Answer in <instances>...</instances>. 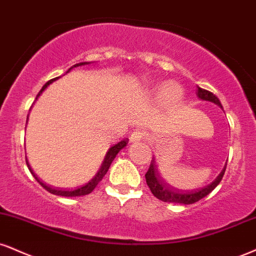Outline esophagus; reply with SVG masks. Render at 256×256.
<instances>
[{"instance_id": "34e87169", "label": "esophagus", "mask_w": 256, "mask_h": 256, "mask_svg": "<svg viewBox=\"0 0 256 256\" xmlns=\"http://www.w3.org/2000/svg\"><path fill=\"white\" fill-rule=\"evenodd\" d=\"M148 138L146 132L144 131H134L130 136V143H136V142L144 140Z\"/></svg>"}]
</instances>
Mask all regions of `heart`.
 <instances>
[{
	"mask_svg": "<svg viewBox=\"0 0 256 256\" xmlns=\"http://www.w3.org/2000/svg\"><path fill=\"white\" fill-rule=\"evenodd\" d=\"M164 100L168 104H176L180 102L182 98V90L175 83H168L164 86ZM158 89H163V86H160Z\"/></svg>",
	"mask_w": 256,
	"mask_h": 256,
	"instance_id": "heart-1",
	"label": "heart"
}]
</instances>
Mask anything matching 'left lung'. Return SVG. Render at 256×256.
Masks as SVG:
<instances>
[{"label":"left lung","instance_id":"obj_1","mask_svg":"<svg viewBox=\"0 0 256 256\" xmlns=\"http://www.w3.org/2000/svg\"><path fill=\"white\" fill-rule=\"evenodd\" d=\"M196 95H198L200 100L210 101V102L216 104L217 106H220V108H223L220 98H218L216 95L212 94L211 92L198 87V93H196ZM226 164L224 166L223 170L220 172V174L218 175V176L214 178L210 184L202 187V190H190V192H178V190H170V187H168L167 184H164V181L162 180L158 172L155 158H152V163H150V167L148 169L146 174V178L150 190H152V194L158 199L162 200V202H178V204L190 205V204H193V202H199L200 199H202L204 196L210 194L212 190L216 188L218 184L222 181L223 175L226 173Z\"/></svg>","mask_w":256,"mask_h":256}]
</instances>
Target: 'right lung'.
<instances>
[{
    "label": "right lung",
    "mask_w": 256,
    "mask_h": 256,
    "mask_svg": "<svg viewBox=\"0 0 256 256\" xmlns=\"http://www.w3.org/2000/svg\"><path fill=\"white\" fill-rule=\"evenodd\" d=\"M86 64H89V62H83V63L75 64V66L70 68V69H72V68H76V66H86ZM70 69L68 70L66 72H70ZM56 80H58V78H54V80H50V81H48V82H46L45 84L42 86V88L40 89V92L38 93V95H36V100L40 96V94H42V92L45 90V88H48V86L50 84V83L54 82V81H56ZM27 119H28V118H27ZM128 138H125V140H122V142H119V143H116V146H113L112 148H110V150H108V152H107L106 156H104L102 164H101V167H100V169H98V173L95 174V176H94L93 178H92V180L89 181V182L86 184L84 186L78 187V188L72 190H54V188H51L50 186H46V184H45L44 182H42V181L39 180V178L36 176V175L34 174V172H33V169L30 168V166L28 161H27V158H26V163H27V167H28V169H30V174L33 175V178H34L36 180L38 181V182H39L40 184H42V186L44 187V188H45L46 190H48V192L52 193V194L62 196H86V194H89V193H90V192H93V190L95 188V187L98 186V184L100 182V181L102 180V178L104 176V175H106L107 170H108V168H110V163H112V162H113V160L116 158V154H118V152H120V150L122 149V148H125V146H126V144H128Z\"/></svg>",
    "instance_id": "right-lung-1"
}]
</instances>
